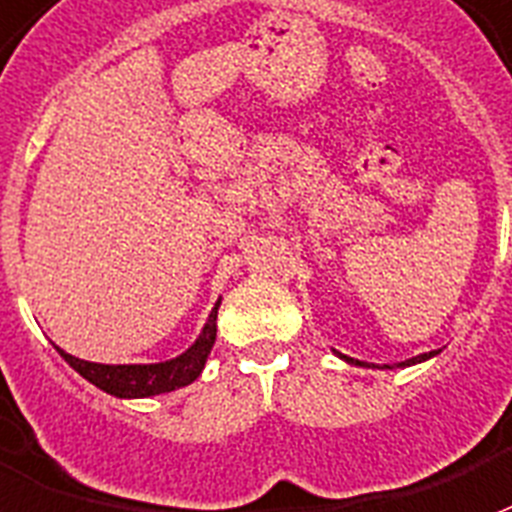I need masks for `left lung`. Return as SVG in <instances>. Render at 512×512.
I'll use <instances>...</instances> for the list:
<instances>
[{
    "label": "left lung",
    "instance_id": "8db88e82",
    "mask_svg": "<svg viewBox=\"0 0 512 512\" xmlns=\"http://www.w3.org/2000/svg\"><path fill=\"white\" fill-rule=\"evenodd\" d=\"M335 352V349H333ZM439 354V349L436 352H428V354H417V357H409V360H404V363H395V365H374V363H363V360H354V357H346V354L335 352V357H341L343 363L349 365H357V368H406V365H417V363H425V360H431V357H436Z\"/></svg>",
    "mask_w": 512,
    "mask_h": 512
}]
</instances>
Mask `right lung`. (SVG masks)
Wrapping results in <instances>:
<instances>
[{"mask_svg":"<svg viewBox=\"0 0 512 512\" xmlns=\"http://www.w3.org/2000/svg\"><path fill=\"white\" fill-rule=\"evenodd\" d=\"M218 308L220 300L215 302V308L207 316V324L201 327V333L196 341L190 343L185 352L163 363H133V365H106V363H89V360H78L73 354H67L65 349L54 346L62 360H65L73 371L84 376L87 382L100 387L103 393L117 395V398H152V395L171 393L177 387L196 382L204 371V363L210 357L212 346H215V333H218Z\"/></svg>","mask_w":512,"mask_h":512,"instance_id":"obj_1","label":"right lung"}]
</instances>
